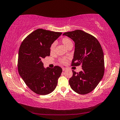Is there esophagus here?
I'll return each instance as SVG.
<instances>
[{
    "mask_svg": "<svg viewBox=\"0 0 120 120\" xmlns=\"http://www.w3.org/2000/svg\"><path fill=\"white\" fill-rule=\"evenodd\" d=\"M62 70H63V71H66V70H67V68H62Z\"/></svg>",
    "mask_w": 120,
    "mask_h": 120,
    "instance_id": "34e87169",
    "label": "esophagus"
}]
</instances>
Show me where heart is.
I'll return each instance as SVG.
<instances>
[{
    "instance_id": "heart-1",
    "label": "heart",
    "mask_w": 120,
    "mask_h": 120,
    "mask_svg": "<svg viewBox=\"0 0 120 120\" xmlns=\"http://www.w3.org/2000/svg\"><path fill=\"white\" fill-rule=\"evenodd\" d=\"M61 42L63 44L66 48H68L71 46H73V42L72 40L69 38L68 37H64L61 39ZM55 48V44H52L50 47V53H52L54 52ZM67 58L65 57L62 58L60 60V62L62 64H65L67 62Z\"/></svg>"
}]
</instances>
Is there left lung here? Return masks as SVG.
<instances>
[{
  "mask_svg": "<svg viewBox=\"0 0 120 120\" xmlns=\"http://www.w3.org/2000/svg\"><path fill=\"white\" fill-rule=\"evenodd\" d=\"M75 43L72 66L81 65L82 70L69 80L72 89L76 93L85 95L93 91L101 81L104 74V58L98 41L92 35L80 30L65 32Z\"/></svg>",
  "mask_w": 120,
  "mask_h": 120,
  "instance_id": "left-lung-1",
  "label": "left lung"
}]
</instances>
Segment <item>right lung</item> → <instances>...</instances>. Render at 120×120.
I'll return each instance as SVG.
<instances>
[{"mask_svg":"<svg viewBox=\"0 0 120 120\" xmlns=\"http://www.w3.org/2000/svg\"><path fill=\"white\" fill-rule=\"evenodd\" d=\"M62 33L38 29L28 35L19 47V74L27 87L38 95H47L54 91L61 75V68H45L42 60L50 56L51 45Z\"/></svg>","mask_w":120,"mask_h":120,"instance_id":"add662e5","label":"right lung"}]
</instances>
